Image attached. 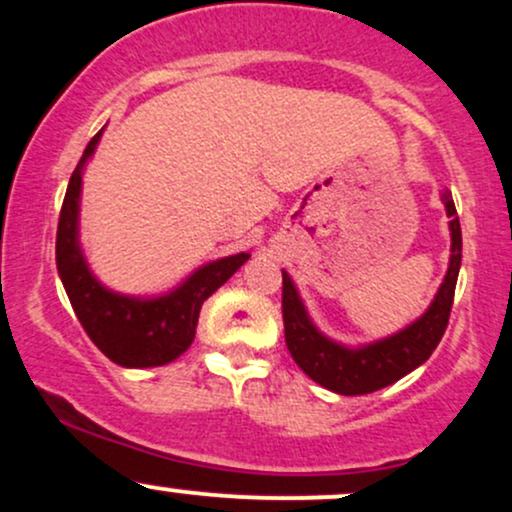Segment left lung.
<instances>
[{
  "mask_svg": "<svg viewBox=\"0 0 512 512\" xmlns=\"http://www.w3.org/2000/svg\"><path fill=\"white\" fill-rule=\"evenodd\" d=\"M440 199H443L445 211L450 216L448 272H445L443 284H440L426 313L390 337L358 346L334 342L325 332L317 330L296 284L281 269V274H284L281 310H284L286 346H289L298 368L317 385L346 397L368 395V392L383 390V387L397 383L399 378L426 363L428 356L436 351L445 327H448L452 296H455L457 274H460L462 264V231L455 202H452L448 190L440 195Z\"/></svg>",
  "mask_w": 512,
  "mask_h": 512,
  "instance_id": "8db88e82",
  "label": "left lung"
}]
</instances>
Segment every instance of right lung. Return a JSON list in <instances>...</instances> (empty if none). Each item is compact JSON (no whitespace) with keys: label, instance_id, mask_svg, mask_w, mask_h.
Returning a JSON list of instances; mask_svg holds the SVG:
<instances>
[{"label":"right lung","instance_id":"1","mask_svg":"<svg viewBox=\"0 0 512 512\" xmlns=\"http://www.w3.org/2000/svg\"><path fill=\"white\" fill-rule=\"evenodd\" d=\"M105 129V127H103ZM103 129L88 142L69 178L57 226V272L81 327L110 361L122 368L166 366L190 349L202 303L250 260L248 252L221 257L195 269L161 296H127L103 286L88 267L79 240L84 170Z\"/></svg>","mask_w":512,"mask_h":512}]
</instances>
